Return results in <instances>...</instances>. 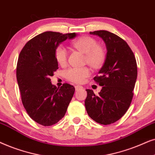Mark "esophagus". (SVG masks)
Masks as SVG:
<instances>
[{
	"instance_id": "esophagus-1",
	"label": "esophagus",
	"mask_w": 155,
	"mask_h": 155,
	"mask_svg": "<svg viewBox=\"0 0 155 155\" xmlns=\"http://www.w3.org/2000/svg\"><path fill=\"white\" fill-rule=\"evenodd\" d=\"M83 87H82L81 86H79V85H76L75 86V89L76 90H79L80 89V88H82Z\"/></svg>"
}]
</instances>
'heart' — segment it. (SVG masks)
I'll return each instance as SVG.
<instances>
[{"instance_id": "heart-1", "label": "heart", "mask_w": 155, "mask_h": 155, "mask_svg": "<svg viewBox=\"0 0 155 155\" xmlns=\"http://www.w3.org/2000/svg\"><path fill=\"white\" fill-rule=\"evenodd\" d=\"M72 46L85 54V61L93 68H98L106 60V53L102 47L98 45L94 38L89 36H82L71 43ZM54 54L57 63L61 66L66 64L67 60V51L61 45L55 47ZM87 67H71L65 71L66 79L74 83L81 84L90 75Z\"/></svg>"}]
</instances>
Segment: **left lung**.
<instances>
[{
  "label": "left lung",
  "mask_w": 155,
  "mask_h": 155,
  "mask_svg": "<svg viewBox=\"0 0 155 155\" xmlns=\"http://www.w3.org/2000/svg\"><path fill=\"white\" fill-rule=\"evenodd\" d=\"M90 34L101 38L108 51L100 74L94 78L102 89L98 95L86 89L85 106L94 121L110 125L120 119L130 106L137 76V62L127 43L116 35L106 30Z\"/></svg>",
  "instance_id": "left-lung-1"
}]
</instances>
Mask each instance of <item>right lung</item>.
Returning a JSON list of instances; mask_svg holds the SVG:
<instances>
[{
  "label": "right lung",
  "mask_w": 155,
  "mask_h": 155,
  "mask_svg": "<svg viewBox=\"0 0 155 155\" xmlns=\"http://www.w3.org/2000/svg\"><path fill=\"white\" fill-rule=\"evenodd\" d=\"M75 36V32L41 33L25 45L18 57L16 76L22 103L29 116L43 126L56 124L64 116L75 91L67 83L57 88L50 79L58 69L55 47Z\"/></svg>",
  "instance_id": "obj_1"
}]
</instances>
